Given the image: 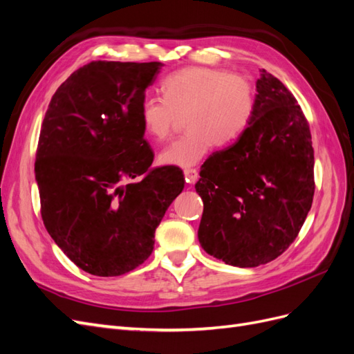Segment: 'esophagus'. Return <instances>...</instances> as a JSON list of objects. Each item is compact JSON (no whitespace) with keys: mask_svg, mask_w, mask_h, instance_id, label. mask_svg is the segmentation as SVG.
Masks as SVG:
<instances>
[{"mask_svg":"<svg viewBox=\"0 0 354 354\" xmlns=\"http://www.w3.org/2000/svg\"><path fill=\"white\" fill-rule=\"evenodd\" d=\"M198 177H199L198 169H195V168H186L185 169V178H186L187 185H195Z\"/></svg>","mask_w":354,"mask_h":354,"instance_id":"1","label":"esophagus"}]
</instances>
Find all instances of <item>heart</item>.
<instances>
[{"mask_svg": "<svg viewBox=\"0 0 354 354\" xmlns=\"http://www.w3.org/2000/svg\"><path fill=\"white\" fill-rule=\"evenodd\" d=\"M160 91L162 97L143 99L140 122L149 137L160 142L185 118L187 133L158 156L168 167H194L214 143H233L250 125L255 111L251 81L224 69L190 66L176 71L160 82Z\"/></svg>", "mask_w": 354, "mask_h": 354, "instance_id": "b5f03b06", "label": "heart"}]
</instances>
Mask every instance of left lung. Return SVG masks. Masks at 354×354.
Masks as SVG:
<instances>
[{"mask_svg": "<svg viewBox=\"0 0 354 354\" xmlns=\"http://www.w3.org/2000/svg\"><path fill=\"white\" fill-rule=\"evenodd\" d=\"M195 189L203 201L198 238L226 264L257 267L298 236L315 195V152L292 93L261 71L250 125L212 153Z\"/></svg>", "mask_w": 354, "mask_h": 354, "instance_id": "1", "label": "left lung"}]
</instances>
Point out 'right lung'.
Wrapping results in <instances>:
<instances>
[{
    "instance_id": "1",
    "label": "right lung",
    "mask_w": 354,
    "mask_h": 354,
    "mask_svg": "<svg viewBox=\"0 0 354 354\" xmlns=\"http://www.w3.org/2000/svg\"><path fill=\"white\" fill-rule=\"evenodd\" d=\"M162 66L91 62L60 85L42 121L41 217L59 248L90 274L120 276L143 264L185 187L176 167L151 168L153 151L140 122L146 88Z\"/></svg>"
}]
</instances>
